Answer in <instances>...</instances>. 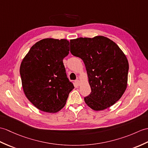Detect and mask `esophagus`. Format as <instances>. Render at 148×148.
<instances>
[{"mask_svg": "<svg viewBox=\"0 0 148 148\" xmlns=\"http://www.w3.org/2000/svg\"><path fill=\"white\" fill-rule=\"evenodd\" d=\"M75 84L79 86L80 85V81H79V79H76V80H75Z\"/></svg>", "mask_w": 148, "mask_h": 148, "instance_id": "1", "label": "esophagus"}]
</instances>
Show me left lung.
<instances>
[{"label":"left lung","instance_id":"1","mask_svg":"<svg viewBox=\"0 0 148 148\" xmlns=\"http://www.w3.org/2000/svg\"><path fill=\"white\" fill-rule=\"evenodd\" d=\"M71 52L83 60L91 92L84 98L95 111L114 105L127 86L129 62L112 40L103 36L71 40Z\"/></svg>","mask_w":148,"mask_h":148}]
</instances>
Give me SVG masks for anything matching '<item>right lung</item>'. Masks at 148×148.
<instances>
[{"instance_id": "add662e5", "label": "right lung", "mask_w": 148, "mask_h": 148, "mask_svg": "<svg viewBox=\"0 0 148 148\" xmlns=\"http://www.w3.org/2000/svg\"><path fill=\"white\" fill-rule=\"evenodd\" d=\"M69 44L66 39L41 40L32 47L21 64L23 91L41 111H60L74 88L63 64L64 58L69 53Z\"/></svg>"}]
</instances>
